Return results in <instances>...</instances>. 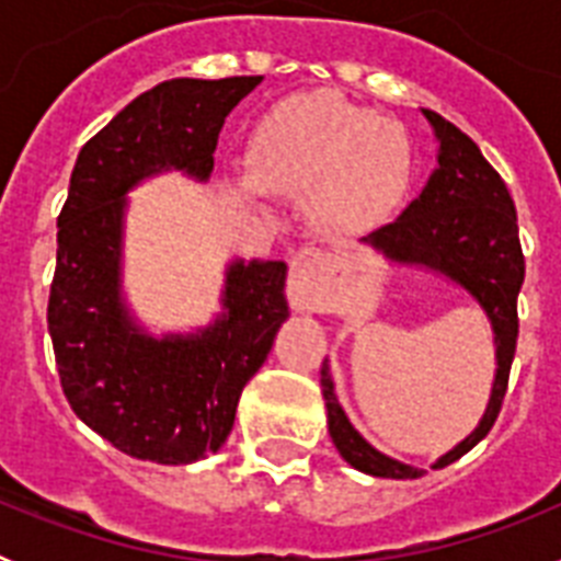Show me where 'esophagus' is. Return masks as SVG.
I'll return each mask as SVG.
<instances>
[{
	"label": "esophagus",
	"instance_id": "esophagus-1",
	"mask_svg": "<svg viewBox=\"0 0 561 561\" xmlns=\"http://www.w3.org/2000/svg\"><path fill=\"white\" fill-rule=\"evenodd\" d=\"M331 275V257L323 250L304 247L291 257V275H289V297L297 309H309L320 304L325 291V277Z\"/></svg>",
	"mask_w": 561,
	"mask_h": 561
}]
</instances>
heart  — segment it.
Listing matches in <instances>:
<instances>
[{"instance_id":"heart-1","label":"heart","mask_w":561,"mask_h":561,"mask_svg":"<svg viewBox=\"0 0 561 561\" xmlns=\"http://www.w3.org/2000/svg\"><path fill=\"white\" fill-rule=\"evenodd\" d=\"M250 173L232 185L244 199L264 191L309 196L311 216L334 232L385 221L413 180V146L396 121L376 117L336 92H304L275 103L247 148Z\"/></svg>"}]
</instances>
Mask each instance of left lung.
Listing matches in <instances>:
<instances>
[{
  "label": "left lung",
  "instance_id": "8db88e82",
  "mask_svg": "<svg viewBox=\"0 0 561 561\" xmlns=\"http://www.w3.org/2000/svg\"><path fill=\"white\" fill-rule=\"evenodd\" d=\"M421 114L438 142V165L399 219L362 238V244L396 266H415L447 277L449 284L472 297L492 325L497 368L489 404L478 427L433 463V469H444L480 444L497 421L517 348V295L525 277V261L519 250L517 210L500 173L458 126L444 121L433 108H421ZM320 385L329 413V435L345 463L374 478H419V466L379 453L351 424L336 399L329 359L320 370Z\"/></svg>",
  "mask_w": 561,
  "mask_h": 561
}]
</instances>
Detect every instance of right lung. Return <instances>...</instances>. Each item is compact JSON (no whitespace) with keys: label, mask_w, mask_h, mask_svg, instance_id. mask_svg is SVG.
<instances>
[{"label":"right lung","mask_w":561,"mask_h":561,"mask_svg":"<svg viewBox=\"0 0 561 561\" xmlns=\"http://www.w3.org/2000/svg\"><path fill=\"white\" fill-rule=\"evenodd\" d=\"M261 81L157 83L101 128L72 168L58 216L49 336L69 408L131 458L180 466L219 453L241 390L289 317L284 261L232 257L221 311L193 331L151 334L123 291L128 193L168 171L210 180L225 117Z\"/></svg>","instance_id":"1"}]
</instances>
